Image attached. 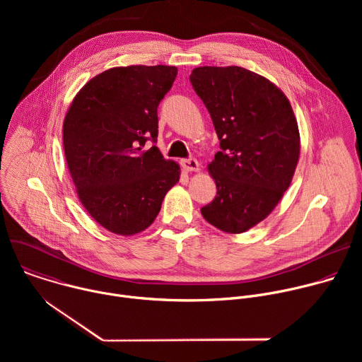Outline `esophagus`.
Listing matches in <instances>:
<instances>
[{
	"mask_svg": "<svg viewBox=\"0 0 362 362\" xmlns=\"http://www.w3.org/2000/svg\"><path fill=\"white\" fill-rule=\"evenodd\" d=\"M182 168L186 170V172H196L199 170V163L194 158H187V159H183L182 162Z\"/></svg>",
	"mask_w": 362,
	"mask_h": 362,
	"instance_id": "esophagus-1",
	"label": "esophagus"
}]
</instances>
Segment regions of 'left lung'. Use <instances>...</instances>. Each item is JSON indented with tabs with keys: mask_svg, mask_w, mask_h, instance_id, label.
<instances>
[{
	"mask_svg": "<svg viewBox=\"0 0 362 362\" xmlns=\"http://www.w3.org/2000/svg\"><path fill=\"white\" fill-rule=\"evenodd\" d=\"M208 109L221 151L209 172L216 197L200 209L228 233L264 221L289 187L299 158V132L285 94L246 69L197 67L190 74Z\"/></svg>",
	"mask_w": 362,
	"mask_h": 362,
	"instance_id": "obj_1",
	"label": "left lung"
}]
</instances>
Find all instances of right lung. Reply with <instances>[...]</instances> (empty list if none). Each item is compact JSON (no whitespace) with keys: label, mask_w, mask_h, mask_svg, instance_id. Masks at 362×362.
<instances>
[{"label":"right lung","mask_w":362,"mask_h":362,"mask_svg":"<svg viewBox=\"0 0 362 362\" xmlns=\"http://www.w3.org/2000/svg\"><path fill=\"white\" fill-rule=\"evenodd\" d=\"M172 66L115 67L74 97L63 124L64 154L91 218L119 235L148 228L180 176L156 146L158 107L172 88Z\"/></svg>","instance_id":"add662e5"}]
</instances>
